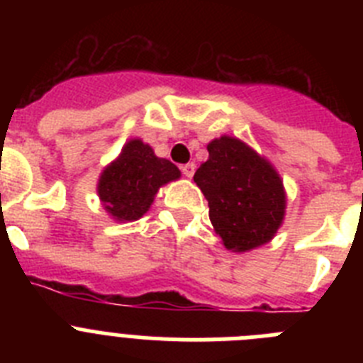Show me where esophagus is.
<instances>
[{"instance_id": "34e87169", "label": "esophagus", "mask_w": 363, "mask_h": 363, "mask_svg": "<svg viewBox=\"0 0 363 363\" xmlns=\"http://www.w3.org/2000/svg\"><path fill=\"white\" fill-rule=\"evenodd\" d=\"M194 171H196V165H194V163H185V165L182 167V172H184L185 178H192V176H194Z\"/></svg>"}]
</instances>
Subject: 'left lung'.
Wrapping results in <instances>:
<instances>
[{"mask_svg":"<svg viewBox=\"0 0 363 363\" xmlns=\"http://www.w3.org/2000/svg\"><path fill=\"white\" fill-rule=\"evenodd\" d=\"M194 182L227 251L249 252L277 236L287 209L284 179L265 156L234 136L214 138Z\"/></svg>","mask_w":363,"mask_h":363,"instance_id":"1","label":"left lung"}]
</instances>
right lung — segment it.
I'll use <instances>...</instances> for the list:
<instances>
[{
	"instance_id": "add662e5",
	"label": "right lung",
	"mask_w": 363,
	"mask_h": 363,
	"mask_svg": "<svg viewBox=\"0 0 363 363\" xmlns=\"http://www.w3.org/2000/svg\"><path fill=\"white\" fill-rule=\"evenodd\" d=\"M174 163L158 158L152 147L130 138L121 152L99 174L98 198L114 221H136L150 209L163 185L179 179Z\"/></svg>"
}]
</instances>
